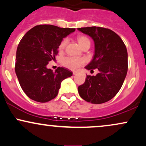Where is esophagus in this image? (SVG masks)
<instances>
[{"mask_svg": "<svg viewBox=\"0 0 146 146\" xmlns=\"http://www.w3.org/2000/svg\"><path fill=\"white\" fill-rule=\"evenodd\" d=\"M73 75H76L77 74V72H73Z\"/></svg>", "mask_w": 146, "mask_h": 146, "instance_id": "34e87169", "label": "esophagus"}]
</instances>
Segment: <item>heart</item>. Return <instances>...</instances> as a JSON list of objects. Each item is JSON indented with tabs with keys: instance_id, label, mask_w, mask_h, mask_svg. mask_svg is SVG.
<instances>
[{
	"instance_id": "1",
	"label": "heart",
	"mask_w": 146,
	"mask_h": 146,
	"mask_svg": "<svg viewBox=\"0 0 146 146\" xmlns=\"http://www.w3.org/2000/svg\"><path fill=\"white\" fill-rule=\"evenodd\" d=\"M78 43L80 44V46L82 47V46L86 43H90V40L88 38H86V36H78ZM66 43H67V40L66 38L63 39L61 41V42L60 43L59 46H58V48H59L60 51H62L64 48L66 46ZM85 62L84 60L82 59V58H75V57H65L62 60V64L65 67L69 68V69L73 70V71H75L78 68L81 66L82 65L84 64Z\"/></svg>"
}]
</instances>
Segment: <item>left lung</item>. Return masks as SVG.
I'll list each match as a JSON object with an SVG mask.
<instances>
[{
	"label": "left lung",
	"instance_id": "1",
	"mask_svg": "<svg viewBox=\"0 0 146 146\" xmlns=\"http://www.w3.org/2000/svg\"><path fill=\"white\" fill-rule=\"evenodd\" d=\"M95 43L93 60L85 68H98L95 76L87 75L78 93L85 101L103 104L113 99L122 86L128 71V52L121 38L112 30L100 27L78 28Z\"/></svg>",
	"mask_w": 146,
	"mask_h": 146
}]
</instances>
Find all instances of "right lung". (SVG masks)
<instances>
[{
    "instance_id": "add662e5",
    "label": "right lung",
    "mask_w": 146,
    "mask_h": 146,
    "mask_svg": "<svg viewBox=\"0 0 146 146\" xmlns=\"http://www.w3.org/2000/svg\"><path fill=\"white\" fill-rule=\"evenodd\" d=\"M75 29L51 25H37L27 31L18 44L15 71L22 89L31 100L44 103L58 94L61 82L73 73L63 67L53 72L46 67L56 59L64 38Z\"/></svg>"
}]
</instances>
